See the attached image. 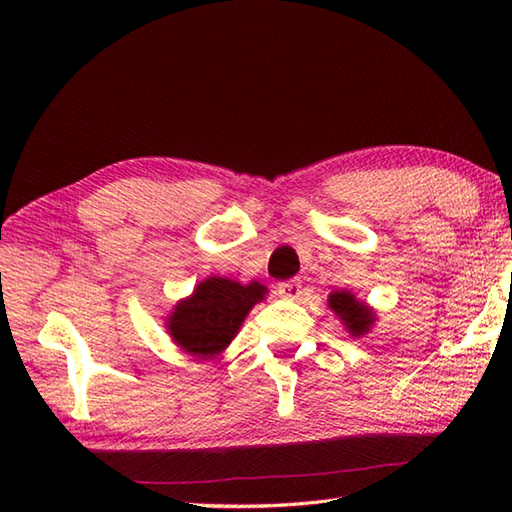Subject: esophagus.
I'll use <instances>...</instances> for the list:
<instances>
[{
    "label": "esophagus",
    "instance_id": "obj_1",
    "mask_svg": "<svg viewBox=\"0 0 512 512\" xmlns=\"http://www.w3.org/2000/svg\"><path fill=\"white\" fill-rule=\"evenodd\" d=\"M277 292L281 297L286 299H297L301 295V281L299 279H286V281H279L277 284Z\"/></svg>",
    "mask_w": 512,
    "mask_h": 512
}]
</instances>
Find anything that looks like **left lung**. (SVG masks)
Wrapping results in <instances>:
<instances>
[{
	"mask_svg": "<svg viewBox=\"0 0 512 512\" xmlns=\"http://www.w3.org/2000/svg\"><path fill=\"white\" fill-rule=\"evenodd\" d=\"M330 308L336 312V317H341L347 332H352V336H361L369 332L374 323V312L365 308L363 301L354 299V295L345 290H336L328 299Z\"/></svg>",
	"mask_w": 512,
	"mask_h": 512,
	"instance_id": "left-lung-1",
	"label": "left lung"
}]
</instances>
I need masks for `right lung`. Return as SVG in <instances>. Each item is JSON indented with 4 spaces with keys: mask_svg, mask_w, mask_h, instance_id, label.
Segmentation results:
<instances>
[{
    "mask_svg": "<svg viewBox=\"0 0 512 512\" xmlns=\"http://www.w3.org/2000/svg\"><path fill=\"white\" fill-rule=\"evenodd\" d=\"M264 295L266 288L259 281L242 286L222 277L206 279L173 310L169 334L189 354L202 358L220 354L233 341L248 310Z\"/></svg>",
    "mask_w": 512,
    "mask_h": 512,
    "instance_id": "1",
    "label": "right lung"
}]
</instances>
